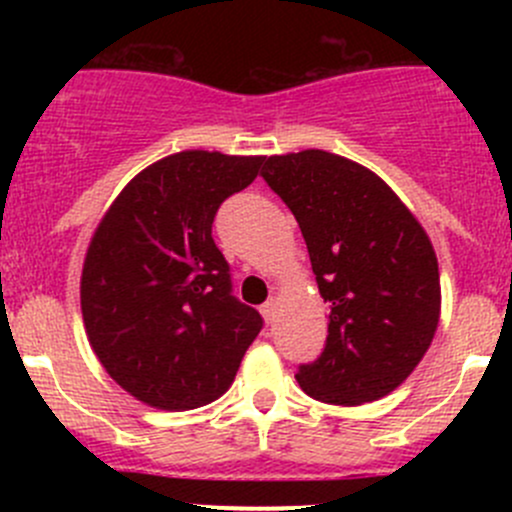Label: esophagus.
<instances>
[{"mask_svg":"<svg viewBox=\"0 0 512 512\" xmlns=\"http://www.w3.org/2000/svg\"><path fill=\"white\" fill-rule=\"evenodd\" d=\"M260 312H262V317H265L267 324L275 322V317H277V302H275V299H270L267 304H262Z\"/></svg>","mask_w":512,"mask_h":512,"instance_id":"obj_1","label":"esophagus"}]
</instances>
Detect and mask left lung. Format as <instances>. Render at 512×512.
I'll return each instance as SVG.
<instances>
[{"mask_svg":"<svg viewBox=\"0 0 512 512\" xmlns=\"http://www.w3.org/2000/svg\"><path fill=\"white\" fill-rule=\"evenodd\" d=\"M262 178L297 218L329 307L327 347L299 369V386L337 406L391 394L428 352L441 319L431 237L374 170L337 153L270 156Z\"/></svg>","mask_w":512,"mask_h":512,"instance_id":"obj_1","label":"left lung"}]
</instances>
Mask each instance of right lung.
<instances>
[{
	"label": "right lung",
	"instance_id": "1",
	"mask_svg": "<svg viewBox=\"0 0 512 512\" xmlns=\"http://www.w3.org/2000/svg\"><path fill=\"white\" fill-rule=\"evenodd\" d=\"M262 160L220 151L160 158L128 180L91 235L81 270L86 337L106 374L151 409L220 399L260 334V314L230 294L213 220Z\"/></svg>",
	"mask_w": 512,
	"mask_h": 512
}]
</instances>
